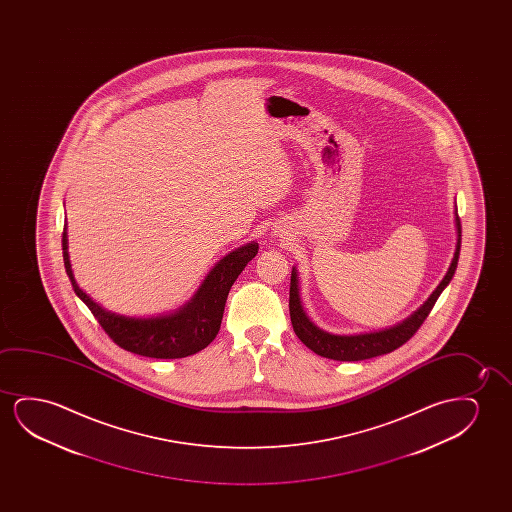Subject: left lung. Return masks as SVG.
Returning <instances> with one entry per match:
<instances>
[{"instance_id":"1","label":"left lung","mask_w":512,"mask_h":512,"mask_svg":"<svg viewBox=\"0 0 512 512\" xmlns=\"http://www.w3.org/2000/svg\"><path fill=\"white\" fill-rule=\"evenodd\" d=\"M455 225L456 234H458L455 257L451 260L448 273L442 278L439 287L435 288L427 301L423 302V306L416 309L407 320L400 322L399 325H393L390 329L379 330V332L357 334V336H337V334H330V332L316 327L302 309L297 269L294 267L292 276H290L288 308H290V320H292L295 336L299 337L309 350L315 351L316 355L332 358V360H341V362H357V360H365V358L379 357V355H386V353L400 348L416 334L421 323L427 320L428 313L432 311L442 290L448 287L449 281L455 274L458 257H460V246H462V224H460L458 210L455 211Z\"/></svg>"}]
</instances>
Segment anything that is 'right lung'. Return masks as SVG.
Returning a JSON list of instances; mask_svg holds the SVG:
<instances>
[{
    "instance_id": "add662e5",
    "label": "right lung",
    "mask_w": 512,
    "mask_h": 512,
    "mask_svg": "<svg viewBox=\"0 0 512 512\" xmlns=\"http://www.w3.org/2000/svg\"><path fill=\"white\" fill-rule=\"evenodd\" d=\"M257 252L259 243L252 241L225 255L204 278L203 285L194 297L175 313L152 318H134L108 311L99 306L98 302L92 301L91 295L85 294L78 287L71 271L66 224L63 231L64 267L75 294L91 309L92 315L105 329L106 334L112 337L113 343L131 353L150 358H183L204 350L220 330L225 301L232 283Z\"/></svg>"
}]
</instances>
